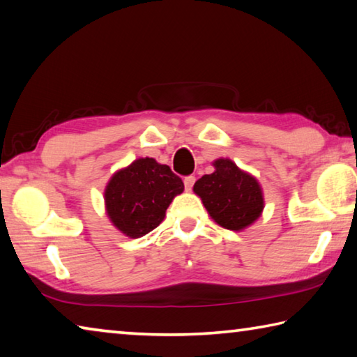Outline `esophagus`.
<instances>
[{"label": "esophagus", "instance_id": "1", "mask_svg": "<svg viewBox=\"0 0 357 357\" xmlns=\"http://www.w3.org/2000/svg\"><path fill=\"white\" fill-rule=\"evenodd\" d=\"M193 184H195V176H185V178H184V187H185V190H192Z\"/></svg>", "mask_w": 357, "mask_h": 357}]
</instances>
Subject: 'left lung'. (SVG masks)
Returning <instances> with one entry per match:
<instances>
[{"instance_id": "left-lung-1", "label": "left lung", "mask_w": 357, "mask_h": 357, "mask_svg": "<svg viewBox=\"0 0 357 357\" xmlns=\"http://www.w3.org/2000/svg\"><path fill=\"white\" fill-rule=\"evenodd\" d=\"M215 172L199 178L193 190L215 222L231 231L250 226L264 209L261 185L229 159L213 162Z\"/></svg>"}]
</instances>
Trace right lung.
<instances>
[{"label":"right lung","instance_id":"obj_1","mask_svg":"<svg viewBox=\"0 0 357 357\" xmlns=\"http://www.w3.org/2000/svg\"><path fill=\"white\" fill-rule=\"evenodd\" d=\"M183 190V179L170 167L151 158L137 159L109 181L105 192L107 215L123 234L139 238L158 228L167 207Z\"/></svg>","mask_w":357,"mask_h":357}]
</instances>
